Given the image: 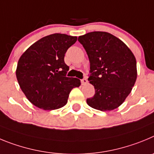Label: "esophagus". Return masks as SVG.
Returning <instances> with one entry per match:
<instances>
[{
  "instance_id": "obj_1",
  "label": "esophagus",
  "mask_w": 154,
  "mask_h": 154,
  "mask_svg": "<svg viewBox=\"0 0 154 154\" xmlns=\"http://www.w3.org/2000/svg\"><path fill=\"white\" fill-rule=\"evenodd\" d=\"M80 82H81V84H82L83 85H84V84H86L87 83V80L86 78H83L80 80Z\"/></svg>"
}]
</instances>
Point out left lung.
<instances>
[{
  "label": "left lung",
  "instance_id": "obj_1",
  "mask_svg": "<svg viewBox=\"0 0 154 154\" xmlns=\"http://www.w3.org/2000/svg\"><path fill=\"white\" fill-rule=\"evenodd\" d=\"M78 41L90 60L88 80L94 87L87 98L91 107L102 111L114 110L131 93L137 79L134 54L122 41L107 32L94 31L80 36Z\"/></svg>",
  "mask_w": 154,
  "mask_h": 154
}]
</instances>
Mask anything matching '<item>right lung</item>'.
Listing matches in <instances>:
<instances>
[{"label":"right lung","mask_w":154,"mask_h":154,"mask_svg":"<svg viewBox=\"0 0 154 154\" xmlns=\"http://www.w3.org/2000/svg\"><path fill=\"white\" fill-rule=\"evenodd\" d=\"M77 37L54 34L32 44L18 60L16 76L20 89L30 103L43 110H56L67 103L70 91L80 80L67 77L64 62L67 49Z\"/></svg>","instance_id":"1"}]
</instances>
